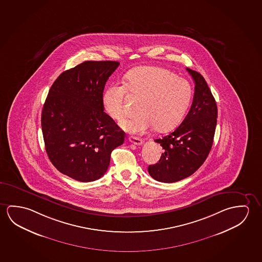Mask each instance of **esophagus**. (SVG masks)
Here are the masks:
<instances>
[{
	"label": "esophagus",
	"mask_w": 262,
	"mask_h": 262,
	"mask_svg": "<svg viewBox=\"0 0 262 262\" xmlns=\"http://www.w3.org/2000/svg\"><path fill=\"white\" fill-rule=\"evenodd\" d=\"M129 141L131 142L132 144H135V145H140L142 143V139H140L139 137H134V136H131V137H128Z\"/></svg>",
	"instance_id": "obj_1"
}]
</instances>
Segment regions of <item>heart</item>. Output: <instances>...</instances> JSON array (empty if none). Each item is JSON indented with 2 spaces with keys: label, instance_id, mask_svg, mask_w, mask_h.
<instances>
[{
  "label": "heart",
  "instance_id": "1",
  "mask_svg": "<svg viewBox=\"0 0 262 262\" xmlns=\"http://www.w3.org/2000/svg\"><path fill=\"white\" fill-rule=\"evenodd\" d=\"M126 92L141 98V114L121 122V127L131 133H144L154 126L159 132L170 131L179 125L192 98L191 85L185 78L161 67H138L125 75V85L113 83L104 91L103 106L113 119L125 117Z\"/></svg>",
  "mask_w": 262,
  "mask_h": 262
}]
</instances>
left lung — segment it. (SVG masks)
<instances>
[{
	"instance_id": "8db88e82",
	"label": "left lung",
	"mask_w": 262,
	"mask_h": 262,
	"mask_svg": "<svg viewBox=\"0 0 262 262\" xmlns=\"http://www.w3.org/2000/svg\"><path fill=\"white\" fill-rule=\"evenodd\" d=\"M187 71L195 82L191 108L174 132L155 140L164 152L157 164L148 166V173L159 182H177L194 174L208 158L213 144L216 101L203 76L189 68Z\"/></svg>"
}]
</instances>
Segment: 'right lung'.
<instances>
[{"instance_id": "1", "label": "right lung", "mask_w": 262, "mask_h": 262, "mask_svg": "<svg viewBox=\"0 0 262 262\" xmlns=\"http://www.w3.org/2000/svg\"><path fill=\"white\" fill-rule=\"evenodd\" d=\"M120 63L85 61L64 71L51 86L42 111L46 153L57 170L81 182L102 178L125 132L103 106L109 76Z\"/></svg>"}]
</instances>
